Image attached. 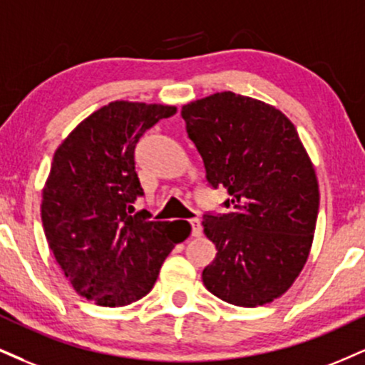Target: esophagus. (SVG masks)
Listing matches in <instances>:
<instances>
[{
  "instance_id": "obj_1",
  "label": "esophagus",
  "mask_w": 365,
  "mask_h": 365,
  "mask_svg": "<svg viewBox=\"0 0 365 365\" xmlns=\"http://www.w3.org/2000/svg\"><path fill=\"white\" fill-rule=\"evenodd\" d=\"M190 227H192V236H200L202 235V225L197 217L190 219Z\"/></svg>"
}]
</instances>
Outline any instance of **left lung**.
<instances>
[{
  "label": "left lung",
  "instance_id": "8db88e82",
  "mask_svg": "<svg viewBox=\"0 0 365 365\" xmlns=\"http://www.w3.org/2000/svg\"><path fill=\"white\" fill-rule=\"evenodd\" d=\"M187 134L227 214H204L216 258L202 272L209 292L243 308L291 287L313 243L319 190L296 127L272 105L232 91L183 105Z\"/></svg>",
  "mask_w": 365,
  "mask_h": 365
}]
</instances>
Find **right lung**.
Instances as JSON below:
<instances>
[{
	"label": "right lung",
	"instance_id": "right-lung-1",
	"mask_svg": "<svg viewBox=\"0 0 365 365\" xmlns=\"http://www.w3.org/2000/svg\"><path fill=\"white\" fill-rule=\"evenodd\" d=\"M177 107L112 102L63 140L42 194V226L66 279L80 296L118 308L151 291L165 258L190 235L187 221H149L135 146Z\"/></svg>",
	"mask_w": 365,
	"mask_h": 365
}]
</instances>
